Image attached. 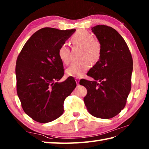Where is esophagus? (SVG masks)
<instances>
[{
	"label": "esophagus",
	"instance_id": "34e87169",
	"mask_svg": "<svg viewBox=\"0 0 149 149\" xmlns=\"http://www.w3.org/2000/svg\"><path fill=\"white\" fill-rule=\"evenodd\" d=\"M79 81H80L79 78H75V81H76V83H77V84H79Z\"/></svg>",
	"mask_w": 149,
	"mask_h": 149
}]
</instances>
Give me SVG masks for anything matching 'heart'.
<instances>
[{
	"label": "heart",
	"mask_w": 149,
	"mask_h": 149,
	"mask_svg": "<svg viewBox=\"0 0 149 149\" xmlns=\"http://www.w3.org/2000/svg\"><path fill=\"white\" fill-rule=\"evenodd\" d=\"M73 43L75 45L83 47L79 62H75L66 69L68 76L79 78L83 76L90 67V63H96L99 59L102 47L99 40L95 39L93 34L86 30H81L72 38ZM70 52L66 44H63L58 50V56L63 64L68 65L70 60ZM88 59L87 60V59Z\"/></svg>",
	"instance_id": "b5f03b06"
}]
</instances>
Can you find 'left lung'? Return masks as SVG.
<instances>
[{
  "label": "left lung",
  "instance_id": "8db88e82",
  "mask_svg": "<svg viewBox=\"0 0 149 149\" xmlns=\"http://www.w3.org/2000/svg\"><path fill=\"white\" fill-rule=\"evenodd\" d=\"M91 31L101 44V54L87 74L94 81L81 79L79 84L87 89L84 102L88 112L97 118L109 119L125 106L131 89L133 61L127 43L115 29L98 25Z\"/></svg>",
  "mask_w": 149,
  "mask_h": 149
}]
</instances>
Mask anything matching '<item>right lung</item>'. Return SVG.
Instances as JSON below:
<instances>
[{
    "instance_id": "1",
    "label": "right lung",
    "mask_w": 149,
    "mask_h": 149,
    "mask_svg": "<svg viewBox=\"0 0 149 149\" xmlns=\"http://www.w3.org/2000/svg\"><path fill=\"white\" fill-rule=\"evenodd\" d=\"M75 31L42 28L25 43L16 63L17 91L24 112L40 123L52 122L64 111L65 99L76 87L72 77L58 83L64 75L59 47Z\"/></svg>"
}]
</instances>
